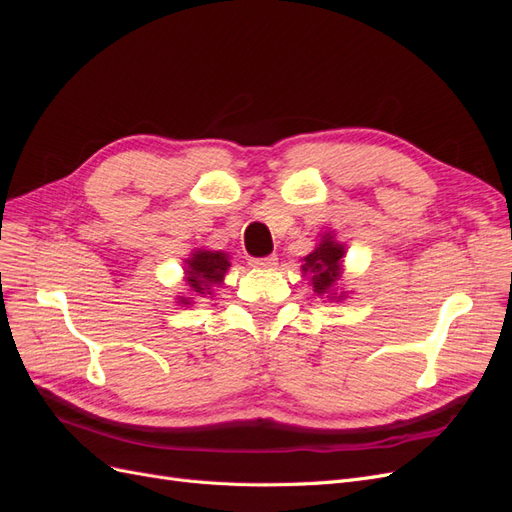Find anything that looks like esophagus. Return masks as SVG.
<instances>
[{"label": "esophagus", "instance_id": "34e87169", "mask_svg": "<svg viewBox=\"0 0 512 512\" xmlns=\"http://www.w3.org/2000/svg\"><path fill=\"white\" fill-rule=\"evenodd\" d=\"M250 265L260 267V269H271V267L277 265V256L271 254V256H265V258H252Z\"/></svg>", "mask_w": 512, "mask_h": 512}]
</instances>
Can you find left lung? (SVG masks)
Segmentation results:
<instances>
[{
	"mask_svg": "<svg viewBox=\"0 0 512 512\" xmlns=\"http://www.w3.org/2000/svg\"><path fill=\"white\" fill-rule=\"evenodd\" d=\"M344 245L337 243L333 232H324L320 243L312 254L303 258L301 271L303 275H309L312 280L314 292L318 297H329V299H344V292L337 294L335 286L342 277V262H344Z\"/></svg>",
	"mask_w": 512,
	"mask_h": 512,
	"instance_id": "obj_1",
	"label": "left lung"
}]
</instances>
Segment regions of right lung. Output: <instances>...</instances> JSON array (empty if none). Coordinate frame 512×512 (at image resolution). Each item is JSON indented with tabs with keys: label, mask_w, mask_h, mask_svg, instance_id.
I'll return each mask as SVG.
<instances>
[{
	"label": "right lung",
	"mask_w": 512,
	"mask_h": 512,
	"mask_svg": "<svg viewBox=\"0 0 512 512\" xmlns=\"http://www.w3.org/2000/svg\"><path fill=\"white\" fill-rule=\"evenodd\" d=\"M230 267L228 254L211 252V250H194L192 256L185 260V282L192 292V297H179L181 305H190L192 299L211 294L213 288L222 286L224 275Z\"/></svg>",
	"instance_id": "obj_1"
}]
</instances>
